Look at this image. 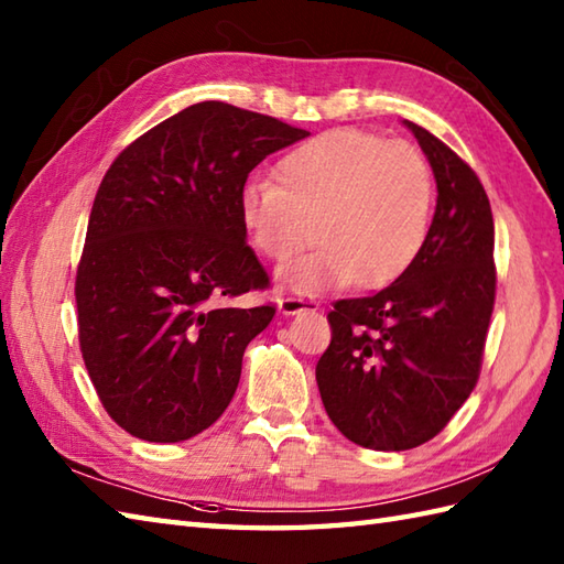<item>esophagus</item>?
I'll return each mask as SVG.
<instances>
[{"mask_svg":"<svg viewBox=\"0 0 564 564\" xmlns=\"http://www.w3.org/2000/svg\"><path fill=\"white\" fill-rule=\"evenodd\" d=\"M279 310L283 315H297V313H305V310H319L317 301H310V297H279Z\"/></svg>","mask_w":564,"mask_h":564,"instance_id":"obj_1","label":"esophagus"}]
</instances>
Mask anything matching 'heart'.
Here are the masks:
<instances>
[{
	"instance_id": "1",
	"label": "heart",
	"mask_w": 564,
	"mask_h": 564,
	"mask_svg": "<svg viewBox=\"0 0 564 564\" xmlns=\"http://www.w3.org/2000/svg\"><path fill=\"white\" fill-rule=\"evenodd\" d=\"M431 210L434 178L422 152L349 128L285 152L273 184L249 178L239 191V223L263 259L283 263L313 237L319 245L279 271L297 295L398 281L426 242Z\"/></svg>"
}]
</instances>
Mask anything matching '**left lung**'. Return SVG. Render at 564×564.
Returning <instances> with one entry per match:
<instances>
[{
  "instance_id": "left-lung-1",
  "label": "left lung",
  "mask_w": 564,
  "mask_h": 564,
  "mask_svg": "<svg viewBox=\"0 0 564 564\" xmlns=\"http://www.w3.org/2000/svg\"><path fill=\"white\" fill-rule=\"evenodd\" d=\"M436 178V213L414 263L370 297L337 301L317 361L322 404L364 448L406 451L434 438L480 376L495 307V220L480 178L412 121Z\"/></svg>"
}]
</instances>
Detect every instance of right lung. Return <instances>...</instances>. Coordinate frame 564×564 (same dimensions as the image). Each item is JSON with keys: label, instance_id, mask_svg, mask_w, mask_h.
Instances as JSON below:
<instances>
[{"label": "right lung", "instance_id": "add662e5", "mask_svg": "<svg viewBox=\"0 0 564 564\" xmlns=\"http://www.w3.org/2000/svg\"><path fill=\"white\" fill-rule=\"evenodd\" d=\"M307 130L203 101L118 154L94 198L77 269L79 346L113 422L176 443L218 422L247 344L275 310L225 301L267 289L239 191Z\"/></svg>", "mask_w": 564, "mask_h": 564}]
</instances>
